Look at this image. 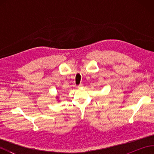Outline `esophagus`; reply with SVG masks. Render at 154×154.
I'll return each instance as SVG.
<instances>
[{
	"instance_id": "obj_1",
	"label": "esophagus",
	"mask_w": 154,
	"mask_h": 154,
	"mask_svg": "<svg viewBox=\"0 0 154 154\" xmlns=\"http://www.w3.org/2000/svg\"><path fill=\"white\" fill-rule=\"evenodd\" d=\"M83 87V85L82 83H81V84L79 85H78L77 87H78V88H82Z\"/></svg>"
}]
</instances>
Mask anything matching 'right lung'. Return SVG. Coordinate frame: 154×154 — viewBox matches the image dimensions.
<instances>
[{"mask_svg": "<svg viewBox=\"0 0 154 154\" xmlns=\"http://www.w3.org/2000/svg\"><path fill=\"white\" fill-rule=\"evenodd\" d=\"M59 98H60V97H59V96H56V99H57V101H59V102H60V100H59Z\"/></svg>", "mask_w": 154, "mask_h": 154, "instance_id": "right-lung-1", "label": "right lung"}]
</instances>
